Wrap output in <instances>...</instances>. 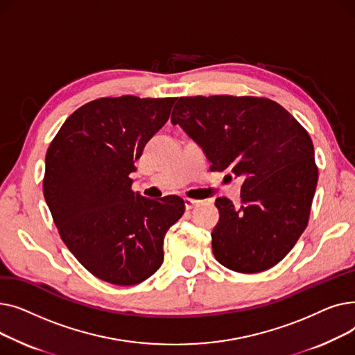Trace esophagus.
Instances as JSON below:
<instances>
[{"label":"esophagus","instance_id":"obj_1","mask_svg":"<svg viewBox=\"0 0 355 355\" xmlns=\"http://www.w3.org/2000/svg\"><path fill=\"white\" fill-rule=\"evenodd\" d=\"M200 202H201L200 200H194V198H189V197H185V198H184V204H185V209H187V210H191V209L197 207Z\"/></svg>","mask_w":355,"mask_h":355}]
</instances>
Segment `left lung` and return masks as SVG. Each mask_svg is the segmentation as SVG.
Returning <instances> with one entry per match:
<instances>
[{
	"instance_id": "8db88e82",
	"label": "left lung",
	"mask_w": 355,
	"mask_h": 355,
	"mask_svg": "<svg viewBox=\"0 0 355 355\" xmlns=\"http://www.w3.org/2000/svg\"><path fill=\"white\" fill-rule=\"evenodd\" d=\"M171 122L211 162V171L243 178L241 206L218 197L211 233L218 262L234 272H263L304 233L318 182L313 144L281 105L249 96L180 98Z\"/></svg>"
}]
</instances>
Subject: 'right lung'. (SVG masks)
I'll return each instance as SVG.
<instances>
[{
  "instance_id": "1",
  "label": "right lung",
  "mask_w": 355,
  "mask_h": 355,
  "mask_svg": "<svg viewBox=\"0 0 355 355\" xmlns=\"http://www.w3.org/2000/svg\"><path fill=\"white\" fill-rule=\"evenodd\" d=\"M177 98L92 101L66 119L46 154L43 191L54 225L79 262L105 282L130 286L154 275L184 200L132 191L135 161Z\"/></svg>"
}]
</instances>
